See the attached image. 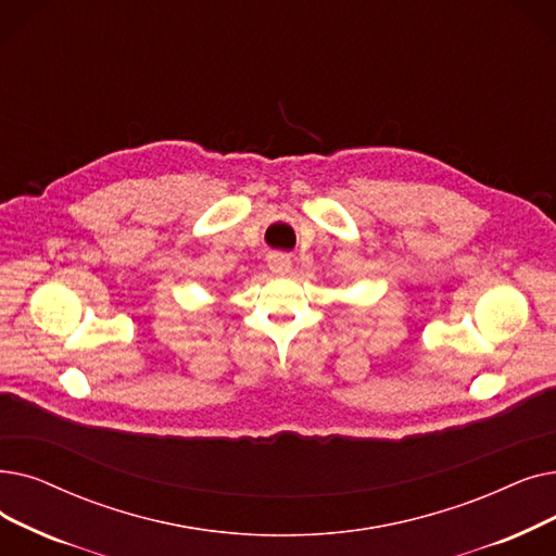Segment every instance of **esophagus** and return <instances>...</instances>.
Instances as JSON below:
<instances>
[{
  "label": "esophagus",
  "mask_w": 556,
  "mask_h": 556,
  "mask_svg": "<svg viewBox=\"0 0 556 556\" xmlns=\"http://www.w3.org/2000/svg\"><path fill=\"white\" fill-rule=\"evenodd\" d=\"M291 258H288L286 254H270L268 256V268L275 273V275H288L291 273Z\"/></svg>",
  "instance_id": "obj_1"
}]
</instances>
